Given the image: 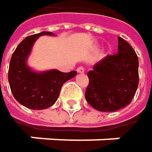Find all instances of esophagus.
<instances>
[{"mask_svg":"<svg viewBox=\"0 0 152 152\" xmlns=\"http://www.w3.org/2000/svg\"><path fill=\"white\" fill-rule=\"evenodd\" d=\"M76 71H77V73L83 74V73H84V69L83 67H79V68H77Z\"/></svg>","mask_w":152,"mask_h":152,"instance_id":"esophagus-1","label":"esophagus"}]
</instances>
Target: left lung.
<instances>
[{
    "label": "left lung",
    "mask_w": 152,
    "mask_h": 152,
    "mask_svg": "<svg viewBox=\"0 0 152 152\" xmlns=\"http://www.w3.org/2000/svg\"><path fill=\"white\" fill-rule=\"evenodd\" d=\"M138 57L126 40L118 37V53L107 55L88 72L86 101L100 112L127 106L138 87Z\"/></svg>",
    "instance_id": "8db88e82"
}]
</instances>
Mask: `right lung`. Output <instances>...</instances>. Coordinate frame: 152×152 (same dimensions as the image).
Listing matches in <instances>:
<instances>
[{
    "label": "right lung",
    "instance_id": "right-lung-1",
    "mask_svg": "<svg viewBox=\"0 0 152 152\" xmlns=\"http://www.w3.org/2000/svg\"><path fill=\"white\" fill-rule=\"evenodd\" d=\"M44 35L54 36L53 32L43 31L26 37L15 48L10 62L9 83L12 94L21 105L33 110L53 106L63 83L76 75V71L63 73L57 69L38 72L28 66L27 60L32 46Z\"/></svg>",
    "mask_w": 152,
    "mask_h": 152
}]
</instances>
